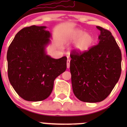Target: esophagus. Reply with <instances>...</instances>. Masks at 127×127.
<instances>
[{
    "label": "esophagus",
    "mask_w": 127,
    "mask_h": 127,
    "mask_svg": "<svg viewBox=\"0 0 127 127\" xmlns=\"http://www.w3.org/2000/svg\"><path fill=\"white\" fill-rule=\"evenodd\" d=\"M67 68H70V60L68 59L67 60Z\"/></svg>",
    "instance_id": "esophagus-1"
}]
</instances>
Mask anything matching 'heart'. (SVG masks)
<instances>
[{
  "mask_svg": "<svg viewBox=\"0 0 127 127\" xmlns=\"http://www.w3.org/2000/svg\"><path fill=\"white\" fill-rule=\"evenodd\" d=\"M67 39L70 42H75L73 49L78 54H83L88 51L95 42L93 34L85 33V31L79 29L72 30L68 35Z\"/></svg>",
  "mask_w": 127,
  "mask_h": 127,
  "instance_id": "1",
  "label": "heart"
}]
</instances>
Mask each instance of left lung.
I'll list each match as a JSON object with an SVG mask.
<instances>
[{"mask_svg":"<svg viewBox=\"0 0 127 127\" xmlns=\"http://www.w3.org/2000/svg\"><path fill=\"white\" fill-rule=\"evenodd\" d=\"M98 44L83 54L72 52L70 63L73 91L88 103L103 101L110 94L121 73L122 55L111 32L100 26Z\"/></svg>","mask_w":127,"mask_h":127,"instance_id":"8db88e82","label":"left lung"}]
</instances>
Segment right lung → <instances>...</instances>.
Listing matches in <instances>:
<instances>
[{
  "label": "right lung",
  "mask_w": 127,
  "mask_h": 127,
  "mask_svg": "<svg viewBox=\"0 0 127 127\" xmlns=\"http://www.w3.org/2000/svg\"><path fill=\"white\" fill-rule=\"evenodd\" d=\"M46 26H32L17 33L7 52L9 82L22 98L39 101L50 95L55 79L66 70L67 57L46 54L51 34Z\"/></svg>",
  "instance_id": "right-lung-1"
}]
</instances>
